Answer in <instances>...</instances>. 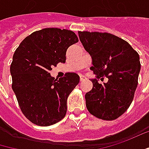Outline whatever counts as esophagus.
Returning <instances> with one entry per match:
<instances>
[{
	"label": "esophagus",
	"instance_id": "1",
	"mask_svg": "<svg viewBox=\"0 0 149 149\" xmlns=\"http://www.w3.org/2000/svg\"><path fill=\"white\" fill-rule=\"evenodd\" d=\"M85 79H87L86 76H84V75H80V81H83V80H85Z\"/></svg>",
	"mask_w": 149,
	"mask_h": 149
}]
</instances>
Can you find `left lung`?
<instances>
[{"mask_svg":"<svg viewBox=\"0 0 149 149\" xmlns=\"http://www.w3.org/2000/svg\"><path fill=\"white\" fill-rule=\"evenodd\" d=\"M85 50L92 57L93 88L85 94L88 110L95 117L112 120L124 114L132 104L141 69L138 53L127 41L108 33L78 32Z\"/></svg>","mask_w":149,"mask_h":149,"instance_id":"obj_1","label":"left lung"}]
</instances>
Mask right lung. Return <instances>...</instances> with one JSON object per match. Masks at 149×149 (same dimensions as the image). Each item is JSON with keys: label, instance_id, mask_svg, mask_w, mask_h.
<instances>
[{"label": "right lung", "instance_id": "right-lung-1", "mask_svg": "<svg viewBox=\"0 0 149 149\" xmlns=\"http://www.w3.org/2000/svg\"><path fill=\"white\" fill-rule=\"evenodd\" d=\"M77 42L74 32L48 28L32 33L16 49L10 67L12 88L23 115L33 124L47 127L65 117L67 98L80 77L68 72L56 80L49 71L66 62L67 49Z\"/></svg>", "mask_w": 149, "mask_h": 149}]
</instances>
